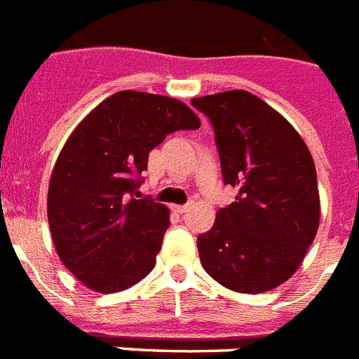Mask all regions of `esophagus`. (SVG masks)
I'll use <instances>...</instances> for the list:
<instances>
[{"label":"esophagus","mask_w":359,"mask_h":359,"mask_svg":"<svg viewBox=\"0 0 359 359\" xmlns=\"http://www.w3.org/2000/svg\"><path fill=\"white\" fill-rule=\"evenodd\" d=\"M172 211L177 215H183L189 211V205H172Z\"/></svg>","instance_id":"esophagus-1"}]
</instances>
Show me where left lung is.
<instances>
[{
    "label": "left lung",
    "mask_w": 359,
    "mask_h": 359,
    "mask_svg": "<svg viewBox=\"0 0 359 359\" xmlns=\"http://www.w3.org/2000/svg\"><path fill=\"white\" fill-rule=\"evenodd\" d=\"M217 135L235 202L198 237L203 269L237 293H265L302 265L320 220L313 157L293 126L248 90L191 100Z\"/></svg>",
    "instance_id": "left-lung-1"
}]
</instances>
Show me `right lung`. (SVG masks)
I'll list each match as a JSON object with an SVG mask.
<instances>
[{"label": "right lung", "mask_w": 359, "mask_h": 359, "mask_svg": "<svg viewBox=\"0 0 359 359\" xmlns=\"http://www.w3.org/2000/svg\"><path fill=\"white\" fill-rule=\"evenodd\" d=\"M185 103L120 90L103 100L66 139L51 170L48 222L65 266L96 293H118L156 266L170 211L133 198L148 154L166 135L196 130Z\"/></svg>", "instance_id": "right-lung-1"}]
</instances>
